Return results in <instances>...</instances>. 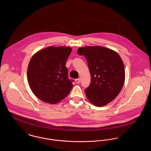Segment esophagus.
Instances as JSON below:
<instances>
[{"mask_svg": "<svg viewBox=\"0 0 151 151\" xmlns=\"http://www.w3.org/2000/svg\"><path fill=\"white\" fill-rule=\"evenodd\" d=\"M76 81L77 84H79L80 83V78H77V79H76Z\"/></svg>", "mask_w": 151, "mask_h": 151, "instance_id": "esophagus-1", "label": "esophagus"}]
</instances>
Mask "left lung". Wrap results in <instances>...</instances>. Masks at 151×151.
<instances>
[{"label": "left lung", "mask_w": 151, "mask_h": 151, "mask_svg": "<svg viewBox=\"0 0 151 151\" xmlns=\"http://www.w3.org/2000/svg\"><path fill=\"white\" fill-rule=\"evenodd\" d=\"M78 54L86 59L91 77L85 89L88 100L96 106H104L121 91L125 80L123 62L116 52L104 47H79Z\"/></svg>", "instance_id": "8db88e82"}]
</instances>
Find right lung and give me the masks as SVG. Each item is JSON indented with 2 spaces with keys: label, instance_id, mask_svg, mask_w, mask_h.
<instances>
[{
  "label": "right lung",
  "instance_id": "1",
  "mask_svg": "<svg viewBox=\"0 0 151 151\" xmlns=\"http://www.w3.org/2000/svg\"><path fill=\"white\" fill-rule=\"evenodd\" d=\"M72 51L70 47L50 46L31 59L27 78L33 93L41 101L56 104L66 97L73 88L65 62Z\"/></svg>",
  "mask_w": 151,
  "mask_h": 151
}]
</instances>
